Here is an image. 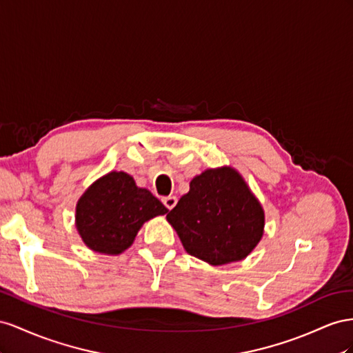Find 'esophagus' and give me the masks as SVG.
<instances>
[{
	"label": "esophagus",
	"instance_id": "34e87169",
	"mask_svg": "<svg viewBox=\"0 0 353 353\" xmlns=\"http://www.w3.org/2000/svg\"><path fill=\"white\" fill-rule=\"evenodd\" d=\"M163 203L168 210H173L174 205L177 204V198L176 196H165V198H163Z\"/></svg>",
	"mask_w": 353,
	"mask_h": 353
}]
</instances>
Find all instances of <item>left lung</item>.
<instances>
[{
	"mask_svg": "<svg viewBox=\"0 0 353 353\" xmlns=\"http://www.w3.org/2000/svg\"><path fill=\"white\" fill-rule=\"evenodd\" d=\"M167 220L188 253L213 266L245 259L265 229L263 208L232 167L195 176Z\"/></svg>",
	"mask_w": 353,
	"mask_h": 353,
	"instance_id": "obj_1",
	"label": "left lung"
}]
</instances>
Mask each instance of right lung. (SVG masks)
I'll return each mask as SVG.
<instances>
[{"label":"right lung","instance_id":"add662e5","mask_svg":"<svg viewBox=\"0 0 353 353\" xmlns=\"http://www.w3.org/2000/svg\"><path fill=\"white\" fill-rule=\"evenodd\" d=\"M167 208L124 171L97 179L78 199L75 226L84 244L102 254L125 251L145 221L167 213Z\"/></svg>","mask_w":353,"mask_h":353}]
</instances>
